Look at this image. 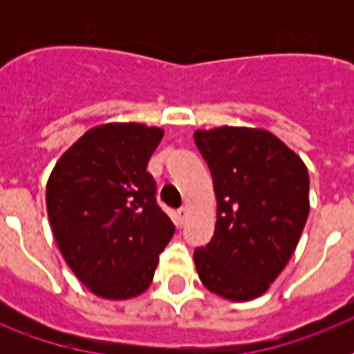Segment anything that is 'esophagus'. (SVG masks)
I'll list each match as a JSON object with an SVG mask.
<instances>
[{"label":"esophagus","mask_w":354,"mask_h":354,"mask_svg":"<svg viewBox=\"0 0 354 354\" xmlns=\"http://www.w3.org/2000/svg\"><path fill=\"white\" fill-rule=\"evenodd\" d=\"M187 213H189L187 205H183V207H180V209H178V218H180V222H183L185 218H187Z\"/></svg>","instance_id":"esophagus-1"}]
</instances>
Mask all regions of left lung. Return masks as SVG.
<instances>
[{
	"instance_id": "obj_1",
	"label": "left lung",
	"mask_w": 354,
	"mask_h": 354,
	"mask_svg": "<svg viewBox=\"0 0 354 354\" xmlns=\"http://www.w3.org/2000/svg\"><path fill=\"white\" fill-rule=\"evenodd\" d=\"M216 196L215 235L194 252L202 285L227 301L263 296L285 270L307 222L308 171L263 128L196 130Z\"/></svg>"
}]
</instances>
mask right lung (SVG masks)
I'll return each instance as SVG.
<instances>
[{"mask_svg":"<svg viewBox=\"0 0 354 354\" xmlns=\"http://www.w3.org/2000/svg\"><path fill=\"white\" fill-rule=\"evenodd\" d=\"M161 138L163 128L141 122L99 124L60 156L47 180L58 250L77 279L102 299L143 294L174 233L147 172Z\"/></svg>","mask_w":354,"mask_h":354,"instance_id":"obj_1","label":"right lung"}]
</instances>
